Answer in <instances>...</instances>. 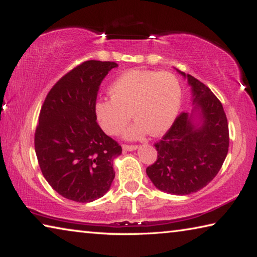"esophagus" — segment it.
<instances>
[{"label": "esophagus", "mask_w": 257, "mask_h": 257, "mask_svg": "<svg viewBox=\"0 0 257 257\" xmlns=\"http://www.w3.org/2000/svg\"><path fill=\"white\" fill-rule=\"evenodd\" d=\"M136 149H137V145H127V144L122 145L123 151H135Z\"/></svg>", "instance_id": "1"}]
</instances>
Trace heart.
I'll return each mask as SVG.
<instances>
[{"mask_svg": "<svg viewBox=\"0 0 257 257\" xmlns=\"http://www.w3.org/2000/svg\"><path fill=\"white\" fill-rule=\"evenodd\" d=\"M110 99H99L95 112L102 129L118 135L132 119L137 122L125 136L138 138L150 132L159 136L171 127L180 106L181 88L175 75L151 70H129L110 86Z\"/></svg>", "mask_w": 257, "mask_h": 257, "instance_id": "b5f03b06", "label": "heart"}]
</instances>
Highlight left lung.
<instances>
[{
    "label": "left lung",
    "mask_w": 257,
    "mask_h": 257,
    "mask_svg": "<svg viewBox=\"0 0 257 257\" xmlns=\"http://www.w3.org/2000/svg\"><path fill=\"white\" fill-rule=\"evenodd\" d=\"M179 71V70H178ZM201 124L193 113L182 112L154 146L158 159L146 173L156 188L173 195L195 193L213 180L228 154L229 127L223 106L212 90L196 78L185 75Z\"/></svg>",
    "instance_id": "8db88e82"
}]
</instances>
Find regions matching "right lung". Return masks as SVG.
<instances>
[{
	"instance_id": "add662e5",
	"label": "right lung",
	"mask_w": 257,
	"mask_h": 257,
	"mask_svg": "<svg viewBox=\"0 0 257 257\" xmlns=\"http://www.w3.org/2000/svg\"><path fill=\"white\" fill-rule=\"evenodd\" d=\"M110 61H85L66 73L47 94L35 132V151L43 176L56 193L87 203L110 189L113 160L122 152L96 122L97 93Z\"/></svg>"
}]
</instances>
